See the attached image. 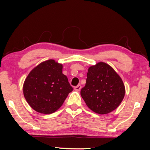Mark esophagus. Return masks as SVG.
Returning <instances> with one entry per match:
<instances>
[{
	"label": "esophagus",
	"instance_id": "1",
	"mask_svg": "<svg viewBox=\"0 0 150 150\" xmlns=\"http://www.w3.org/2000/svg\"><path fill=\"white\" fill-rule=\"evenodd\" d=\"M81 88H82V86H81L80 85H78L77 86H76V87H74V89H75V91H77V92H79V91L80 90Z\"/></svg>",
	"mask_w": 150,
	"mask_h": 150
}]
</instances>
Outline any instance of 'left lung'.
<instances>
[{"mask_svg":"<svg viewBox=\"0 0 150 150\" xmlns=\"http://www.w3.org/2000/svg\"><path fill=\"white\" fill-rule=\"evenodd\" d=\"M87 77L80 94L89 108L102 115L119 106L124 98L125 88L121 77L112 67L99 62L88 68Z\"/></svg>","mask_w":150,"mask_h":150,"instance_id":"8db88e82","label":"left lung"}]
</instances>
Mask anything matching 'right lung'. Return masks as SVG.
<instances>
[{
    "mask_svg": "<svg viewBox=\"0 0 150 150\" xmlns=\"http://www.w3.org/2000/svg\"><path fill=\"white\" fill-rule=\"evenodd\" d=\"M73 87L63 74V65L53 59L42 62L30 71L23 84V94L38 113L50 114L63 105Z\"/></svg>",
    "mask_w": 150,
    "mask_h": 150,
    "instance_id": "add662e5",
    "label": "right lung"
}]
</instances>
